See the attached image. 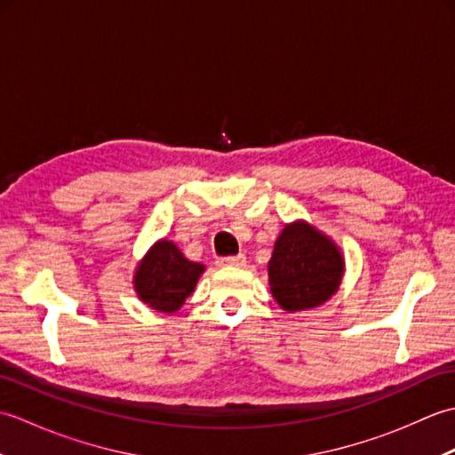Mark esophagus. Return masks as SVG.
I'll use <instances>...</instances> for the list:
<instances>
[{
	"mask_svg": "<svg viewBox=\"0 0 455 455\" xmlns=\"http://www.w3.org/2000/svg\"><path fill=\"white\" fill-rule=\"evenodd\" d=\"M220 267H228V266H233V267H243L244 264H246V256L244 254H238V256H227V258H219V262H217Z\"/></svg>",
	"mask_w": 455,
	"mask_h": 455,
	"instance_id": "34e87169",
	"label": "esophagus"
}]
</instances>
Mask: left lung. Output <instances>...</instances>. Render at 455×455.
Instances as JSON below:
<instances>
[{"mask_svg":"<svg viewBox=\"0 0 455 455\" xmlns=\"http://www.w3.org/2000/svg\"><path fill=\"white\" fill-rule=\"evenodd\" d=\"M342 274L340 250L305 220L285 225L267 264L272 295L289 313L326 303L338 291Z\"/></svg>","mask_w":455,"mask_h":455,"instance_id":"obj_1","label":"left lung"}]
</instances>
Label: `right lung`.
Returning <instances> with one entry per match:
<instances>
[{
    "label": "right lung",
    "instance_id": "1",
    "mask_svg": "<svg viewBox=\"0 0 455 455\" xmlns=\"http://www.w3.org/2000/svg\"><path fill=\"white\" fill-rule=\"evenodd\" d=\"M203 272L205 266L189 262L172 240L164 238L148 250L134 269V291L154 311L176 313L196 291Z\"/></svg>",
    "mask_w": 455,
    "mask_h": 455
}]
</instances>
